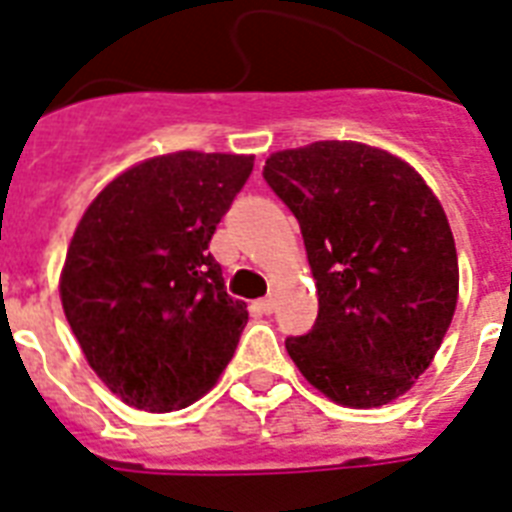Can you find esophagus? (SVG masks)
Masks as SVG:
<instances>
[{"label": "esophagus", "instance_id": "1", "mask_svg": "<svg viewBox=\"0 0 512 512\" xmlns=\"http://www.w3.org/2000/svg\"><path fill=\"white\" fill-rule=\"evenodd\" d=\"M275 306H277V301H275V296H267V298H261L259 301V309L264 314H272L275 312Z\"/></svg>", "mask_w": 512, "mask_h": 512}]
</instances>
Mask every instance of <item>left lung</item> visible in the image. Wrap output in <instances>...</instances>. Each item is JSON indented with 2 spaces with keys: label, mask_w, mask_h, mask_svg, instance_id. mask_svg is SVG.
I'll return each instance as SVG.
<instances>
[{
  "label": "left lung",
  "mask_w": 512,
  "mask_h": 512,
  "mask_svg": "<svg viewBox=\"0 0 512 512\" xmlns=\"http://www.w3.org/2000/svg\"><path fill=\"white\" fill-rule=\"evenodd\" d=\"M264 179L293 211L320 296L285 349L335 404L370 410L407 394L436 357L460 293L455 237L410 163L351 140L277 150Z\"/></svg>",
  "instance_id": "obj_1"
}]
</instances>
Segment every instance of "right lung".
<instances>
[{"mask_svg":"<svg viewBox=\"0 0 512 512\" xmlns=\"http://www.w3.org/2000/svg\"><path fill=\"white\" fill-rule=\"evenodd\" d=\"M253 155L179 150L134 163L76 224L60 301L89 367L129 407L182 410L208 394L248 322L208 253Z\"/></svg>","mask_w":512,"mask_h":512,"instance_id":"add662e5","label":"right lung"}]
</instances>
